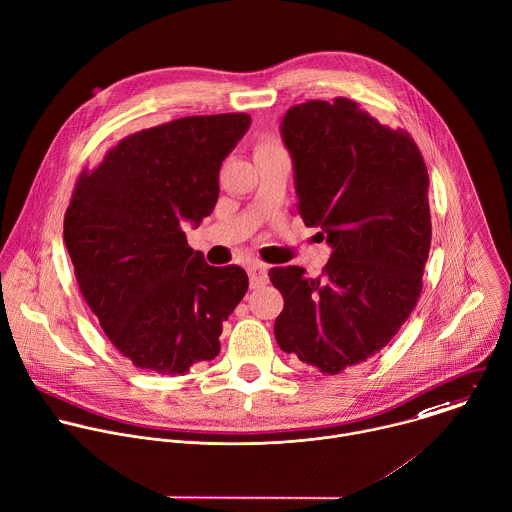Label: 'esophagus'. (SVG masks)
<instances>
[{
  "instance_id": "1",
  "label": "esophagus",
  "mask_w": 512,
  "mask_h": 512,
  "mask_svg": "<svg viewBox=\"0 0 512 512\" xmlns=\"http://www.w3.org/2000/svg\"><path fill=\"white\" fill-rule=\"evenodd\" d=\"M247 273H249V283H251V287H253V289L263 287V285L269 281L267 265H265V263H259V261L251 263V265H249V269H247Z\"/></svg>"
}]
</instances>
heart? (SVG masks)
Here are the masks:
<instances>
[{
	"label": "heart",
	"mask_w": 512,
	"mask_h": 512,
	"mask_svg": "<svg viewBox=\"0 0 512 512\" xmlns=\"http://www.w3.org/2000/svg\"><path fill=\"white\" fill-rule=\"evenodd\" d=\"M277 147H281V145H279V141H275L273 137H261V139L257 141L255 153H257V151H269V149H277Z\"/></svg>",
	"instance_id": "heart-1"
}]
</instances>
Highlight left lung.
<instances>
[{"label": "left lung", "mask_w": 512, "mask_h": 512, "mask_svg": "<svg viewBox=\"0 0 512 512\" xmlns=\"http://www.w3.org/2000/svg\"><path fill=\"white\" fill-rule=\"evenodd\" d=\"M297 211L321 227L333 253L319 279L273 267L283 295L275 339L327 375L377 355L423 291L431 249L429 173L405 129L381 125L353 99H313L283 117Z\"/></svg>", "instance_id": "left-lung-1"}]
</instances>
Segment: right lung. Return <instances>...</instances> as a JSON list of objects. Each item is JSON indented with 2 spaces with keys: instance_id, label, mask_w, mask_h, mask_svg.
<instances>
[{
  "instance_id": "add662e5",
  "label": "right lung",
  "mask_w": 512,
  "mask_h": 512,
  "mask_svg": "<svg viewBox=\"0 0 512 512\" xmlns=\"http://www.w3.org/2000/svg\"><path fill=\"white\" fill-rule=\"evenodd\" d=\"M247 113L191 115L111 145L75 181L63 239L77 287L111 345L137 369L183 375L219 355L223 321L247 293L237 265L187 245L219 197V169Z\"/></svg>"
}]
</instances>
